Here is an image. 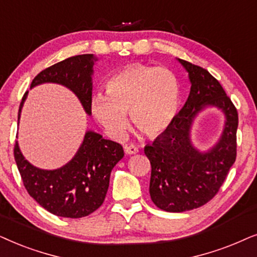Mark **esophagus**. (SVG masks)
Wrapping results in <instances>:
<instances>
[{"label": "esophagus", "mask_w": 257, "mask_h": 257, "mask_svg": "<svg viewBox=\"0 0 257 257\" xmlns=\"http://www.w3.org/2000/svg\"><path fill=\"white\" fill-rule=\"evenodd\" d=\"M124 152L125 154H129V155H133V154L139 153V148L134 145H129L124 147Z\"/></svg>", "instance_id": "esophagus-1"}]
</instances>
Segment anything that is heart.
Listing matches in <instances>:
<instances>
[{
  "instance_id": "obj_1",
  "label": "heart",
  "mask_w": 257,
  "mask_h": 257,
  "mask_svg": "<svg viewBox=\"0 0 257 257\" xmlns=\"http://www.w3.org/2000/svg\"><path fill=\"white\" fill-rule=\"evenodd\" d=\"M180 81L166 67L131 64L110 77L107 93L91 98V111L111 138L124 135L131 112L134 124L147 135L166 131L180 104Z\"/></svg>"
}]
</instances>
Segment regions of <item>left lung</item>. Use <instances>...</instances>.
<instances>
[{
    "label": "left lung",
    "mask_w": 257,
    "mask_h": 257,
    "mask_svg": "<svg viewBox=\"0 0 257 257\" xmlns=\"http://www.w3.org/2000/svg\"><path fill=\"white\" fill-rule=\"evenodd\" d=\"M191 83L190 93L179 114L153 145L145 147L152 164L149 193L160 209L182 213L198 208L217 194L236 160L238 116L235 105L209 71L179 59ZM225 114L222 134L215 146L201 152L191 142L193 119L206 107Z\"/></svg>",
    "instance_id": "1"
}]
</instances>
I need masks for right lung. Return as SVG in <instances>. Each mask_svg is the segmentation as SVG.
Returning <instances> with one entry per match:
<instances>
[{"mask_svg":"<svg viewBox=\"0 0 257 257\" xmlns=\"http://www.w3.org/2000/svg\"><path fill=\"white\" fill-rule=\"evenodd\" d=\"M95 61L97 59L93 54L76 55L61 61L41 71L30 89L43 83L64 85L76 95L84 111L91 115ZM27 96L28 91L20 104L19 122ZM14 156L27 191L41 207L56 216L80 218L102 206L111 170L124 156V152L118 143L87 131L77 153L61 168L46 170L33 166L22 155L17 141Z\"/></svg>","mask_w":257,"mask_h":257,"instance_id":"add662e5","label":"right lung"}]
</instances>
